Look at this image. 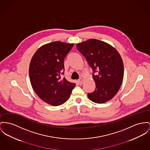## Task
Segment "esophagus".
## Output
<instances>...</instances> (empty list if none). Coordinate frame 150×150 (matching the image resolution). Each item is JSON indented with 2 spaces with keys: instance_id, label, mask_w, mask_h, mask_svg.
I'll use <instances>...</instances> for the list:
<instances>
[{
  "instance_id": "1",
  "label": "esophagus",
  "mask_w": 150,
  "mask_h": 150,
  "mask_svg": "<svg viewBox=\"0 0 150 150\" xmlns=\"http://www.w3.org/2000/svg\"><path fill=\"white\" fill-rule=\"evenodd\" d=\"M77 82H78V83H79L80 85H81L82 84V83H83V79L81 78L79 80H78Z\"/></svg>"
}]
</instances>
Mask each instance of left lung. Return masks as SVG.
Listing matches in <instances>:
<instances>
[{
  "label": "left lung",
  "instance_id": "1",
  "mask_svg": "<svg viewBox=\"0 0 150 150\" xmlns=\"http://www.w3.org/2000/svg\"><path fill=\"white\" fill-rule=\"evenodd\" d=\"M93 71L96 89L88 94L89 100L103 103L112 99L122 83L124 67L117 50L109 44L91 39L76 45Z\"/></svg>",
  "mask_w": 150,
  "mask_h": 150
}]
</instances>
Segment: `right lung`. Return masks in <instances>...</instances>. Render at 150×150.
Masks as SVG:
<instances>
[{
  "instance_id": "1",
  "label": "right lung",
  "mask_w": 150,
  "mask_h": 150,
  "mask_svg": "<svg viewBox=\"0 0 150 150\" xmlns=\"http://www.w3.org/2000/svg\"><path fill=\"white\" fill-rule=\"evenodd\" d=\"M74 44L54 41L42 45L30 60L29 75L32 88L45 102L52 106L64 103L76 83L65 77L64 60Z\"/></svg>"
}]
</instances>
